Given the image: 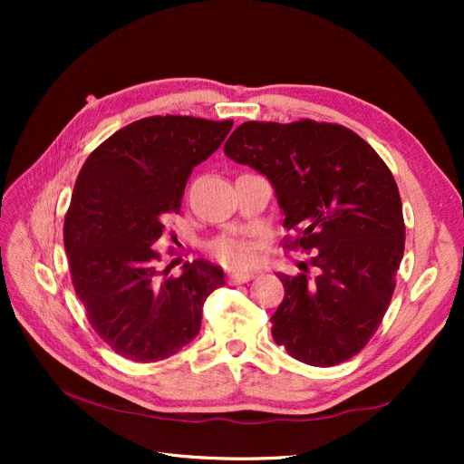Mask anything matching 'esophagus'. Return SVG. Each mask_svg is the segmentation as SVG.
I'll list each match as a JSON object with an SVG mask.
<instances>
[{
	"label": "esophagus",
	"instance_id": "obj_1",
	"mask_svg": "<svg viewBox=\"0 0 464 464\" xmlns=\"http://www.w3.org/2000/svg\"><path fill=\"white\" fill-rule=\"evenodd\" d=\"M254 276H256V273H251V271H237V273H232L228 278L234 285H242V283H247V280H251Z\"/></svg>",
	"mask_w": 464,
	"mask_h": 464
}]
</instances>
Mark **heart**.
Listing matches in <instances>:
<instances>
[{"instance_id": "1", "label": "heart", "mask_w": 464, "mask_h": 464, "mask_svg": "<svg viewBox=\"0 0 464 464\" xmlns=\"http://www.w3.org/2000/svg\"><path fill=\"white\" fill-rule=\"evenodd\" d=\"M213 254L218 261L230 266H244L251 261L254 254H251V247L244 240H236V237H218V240L210 246Z\"/></svg>"}]
</instances>
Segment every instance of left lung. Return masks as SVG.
<instances>
[{"mask_svg": "<svg viewBox=\"0 0 464 464\" xmlns=\"http://www.w3.org/2000/svg\"><path fill=\"white\" fill-rule=\"evenodd\" d=\"M227 157L271 181L292 247L312 251L300 275L278 273L285 300L273 339L304 363L356 356L382 323L404 254L397 181L360 135L336 123L246 121Z\"/></svg>", "mask_w": 464, "mask_h": 464, "instance_id": "left-lung-1", "label": "left lung"}]
</instances>
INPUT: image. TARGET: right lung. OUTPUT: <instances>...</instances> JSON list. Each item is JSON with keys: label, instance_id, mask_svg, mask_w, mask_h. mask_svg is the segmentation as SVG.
<instances>
[{"label": "right lung", "instance_id": "1", "mask_svg": "<svg viewBox=\"0 0 464 464\" xmlns=\"http://www.w3.org/2000/svg\"><path fill=\"white\" fill-rule=\"evenodd\" d=\"M234 121L150 116L96 147L77 176L63 244L77 298L96 334L131 362L170 358L198 336L203 304L224 286L220 266L195 259L159 278L154 249L178 213L191 170Z\"/></svg>", "mask_w": 464, "mask_h": 464}]
</instances>
